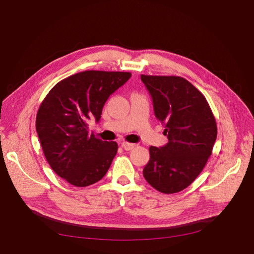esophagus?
I'll use <instances>...</instances> for the list:
<instances>
[{"mask_svg":"<svg viewBox=\"0 0 254 254\" xmlns=\"http://www.w3.org/2000/svg\"><path fill=\"white\" fill-rule=\"evenodd\" d=\"M135 144H132V143H128V142H123L122 143V147L124 148L125 150H131L135 147Z\"/></svg>","mask_w":254,"mask_h":254,"instance_id":"obj_1","label":"esophagus"}]
</instances>
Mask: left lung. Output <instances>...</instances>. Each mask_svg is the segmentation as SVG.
Wrapping results in <instances>:
<instances>
[{"mask_svg":"<svg viewBox=\"0 0 254 254\" xmlns=\"http://www.w3.org/2000/svg\"><path fill=\"white\" fill-rule=\"evenodd\" d=\"M141 79L168 139L160 148L150 146L143 176L161 193H178L197 178L212 155L216 121L204 95L186 78L141 75Z\"/></svg>","mask_w":254,"mask_h":254,"instance_id":"1","label":"left lung"}]
</instances>
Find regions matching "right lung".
Segmentation results:
<instances>
[{
  "label": "right lung",
  "instance_id": "add662e5",
  "mask_svg": "<svg viewBox=\"0 0 254 254\" xmlns=\"http://www.w3.org/2000/svg\"><path fill=\"white\" fill-rule=\"evenodd\" d=\"M130 76L129 72H80L56 83L42 101L36 130L43 153L52 170L72 186H91L108 172L118 143L89 134L88 122L99 121L107 99Z\"/></svg>",
  "mask_w": 254,
  "mask_h": 254
}]
</instances>
